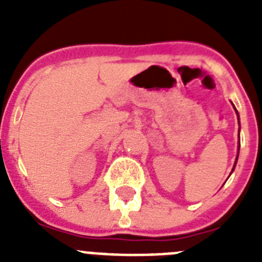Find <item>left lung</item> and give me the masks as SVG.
<instances>
[{
  "instance_id": "1",
  "label": "left lung",
  "mask_w": 262,
  "mask_h": 262,
  "mask_svg": "<svg viewBox=\"0 0 262 262\" xmlns=\"http://www.w3.org/2000/svg\"><path fill=\"white\" fill-rule=\"evenodd\" d=\"M233 107H235V106H233ZM236 110V108H235ZM236 114H237V110H236ZM237 117H239V114H237ZM237 157H239V152H237ZM237 157H236V161H237ZM235 165H236V163H235ZM235 165H233V168H235ZM233 170V169H232Z\"/></svg>"
}]
</instances>
